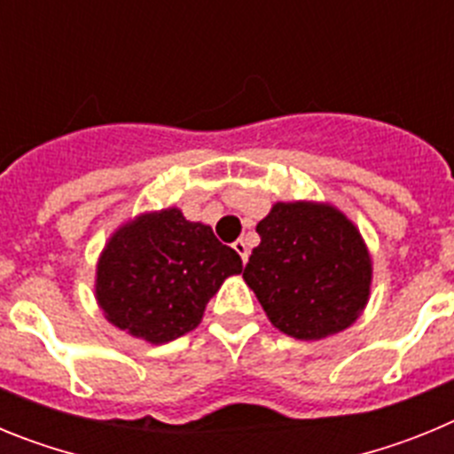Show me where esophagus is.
Masks as SVG:
<instances>
[{
	"instance_id": "1",
	"label": "esophagus",
	"mask_w": 454,
	"mask_h": 454,
	"mask_svg": "<svg viewBox=\"0 0 454 454\" xmlns=\"http://www.w3.org/2000/svg\"><path fill=\"white\" fill-rule=\"evenodd\" d=\"M234 250L239 252V256H240V259H243V263H246V262H247V256H250V247H247L246 240H243V239L236 240V243H234Z\"/></svg>"
}]
</instances>
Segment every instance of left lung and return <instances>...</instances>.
<instances>
[{"label": "left lung", "instance_id": "1", "mask_svg": "<svg viewBox=\"0 0 454 454\" xmlns=\"http://www.w3.org/2000/svg\"><path fill=\"white\" fill-rule=\"evenodd\" d=\"M243 279L277 330L320 340L348 330L371 298L372 259L356 224L330 202H275Z\"/></svg>", "mask_w": 454, "mask_h": 454}]
</instances>
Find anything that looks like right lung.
I'll return each instance as SVG.
<instances>
[{
	"instance_id": "1",
	"label": "right lung",
	"mask_w": 454,
	"mask_h": 454,
	"mask_svg": "<svg viewBox=\"0 0 454 454\" xmlns=\"http://www.w3.org/2000/svg\"><path fill=\"white\" fill-rule=\"evenodd\" d=\"M240 270V256L208 224L191 223L177 207L145 211L106 240L95 300L118 330L161 346L195 330L208 300Z\"/></svg>"
}]
</instances>
